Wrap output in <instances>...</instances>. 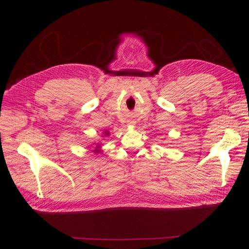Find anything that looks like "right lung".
<instances>
[{
  "label": "right lung",
  "instance_id": "add662e5",
  "mask_svg": "<svg viewBox=\"0 0 249 249\" xmlns=\"http://www.w3.org/2000/svg\"><path fill=\"white\" fill-rule=\"evenodd\" d=\"M106 135H108V133H107V131H106ZM99 148H100V146H98V147H97V149H96V152H100V150H99Z\"/></svg>",
  "mask_w": 249,
  "mask_h": 249
}]
</instances>
